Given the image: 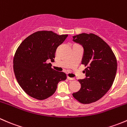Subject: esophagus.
Returning <instances> with one entry per match:
<instances>
[{
    "label": "esophagus",
    "mask_w": 127,
    "mask_h": 127,
    "mask_svg": "<svg viewBox=\"0 0 127 127\" xmlns=\"http://www.w3.org/2000/svg\"><path fill=\"white\" fill-rule=\"evenodd\" d=\"M67 79H68V80H70V81H73V80H74V78H70V77H68V76L67 77Z\"/></svg>",
    "instance_id": "esophagus-1"
}]
</instances>
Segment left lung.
Segmentation results:
<instances>
[{
  "mask_svg": "<svg viewBox=\"0 0 127 127\" xmlns=\"http://www.w3.org/2000/svg\"><path fill=\"white\" fill-rule=\"evenodd\" d=\"M73 41L84 48L81 64L86 66V78L79 79L81 89L73 96L83 104L97 101L109 90L117 71V60L104 40L94 33L73 36Z\"/></svg>",
  "mask_w": 127,
  "mask_h": 127,
  "instance_id": "1",
  "label": "left lung"
}]
</instances>
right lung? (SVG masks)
<instances>
[{"instance_id":"right-lung-1","label":"right lung","mask_w":127,"mask_h":127,"mask_svg":"<svg viewBox=\"0 0 127 127\" xmlns=\"http://www.w3.org/2000/svg\"><path fill=\"white\" fill-rule=\"evenodd\" d=\"M68 35L52 31H38L27 36L17 49L13 70L19 86L27 95L37 100L48 98L54 94L57 84L66 79L65 73L51 68L57 48Z\"/></svg>"}]
</instances>
